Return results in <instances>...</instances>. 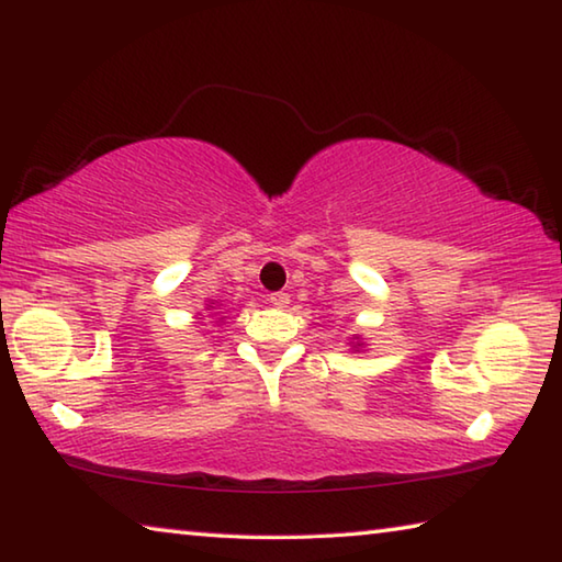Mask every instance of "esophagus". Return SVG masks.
Listing matches in <instances>:
<instances>
[{
	"label": "esophagus",
	"mask_w": 562,
	"mask_h": 562,
	"mask_svg": "<svg viewBox=\"0 0 562 562\" xmlns=\"http://www.w3.org/2000/svg\"><path fill=\"white\" fill-rule=\"evenodd\" d=\"M270 304H274V307H288L290 304V294L288 292H272L270 294Z\"/></svg>",
	"instance_id": "1"
}]
</instances>
